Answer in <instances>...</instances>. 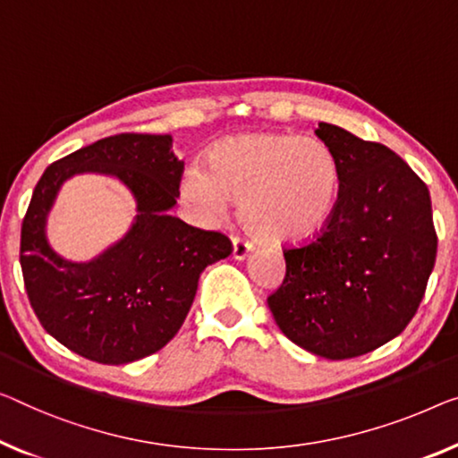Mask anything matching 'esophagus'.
Here are the masks:
<instances>
[{
	"label": "esophagus",
	"instance_id": "34e87169",
	"mask_svg": "<svg viewBox=\"0 0 458 458\" xmlns=\"http://www.w3.org/2000/svg\"><path fill=\"white\" fill-rule=\"evenodd\" d=\"M252 249H255L252 247V242H249L247 238H242V236H236L234 241H232V255H234V259H238V261L247 259Z\"/></svg>",
	"mask_w": 458,
	"mask_h": 458
}]
</instances>
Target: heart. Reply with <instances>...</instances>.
Masks as SVG:
<instances>
[{"mask_svg":"<svg viewBox=\"0 0 458 458\" xmlns=\"http://www.w3.org/2000/svg\"><path fill=\"white\" fill-rule=\"evenodd\" d=\"M339 166L325 143L290 133H247L217 143L209 168L191 164L181 193L195 214L217 222L228 201L261 241L306 242L327 228L339 203Z\"/></svg>","mask_w":458,"mask_h":458,"instance_id":"obj_1","label":"heart"}]
</instances>
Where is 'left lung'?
<instances>
[{
	"mask_svg": "<svg viewBox=\"0 0 458 458\" xmlns=\"http://www.w3.org/2000/svg\"><path fill=\"white\" fill-rule=\"evenodd\" d=\"M315 133L337 160L339 203L317 241L284 252L285 279L267 304L292 344L347 360L401 335L438 241L429 191L403 158L331 123Z\"/></svg>",
	"mask_w": 458,
	"mask_h": 458,
	"instance_id": "8db88e82",
	"label": "left lung"
}]
</instances>
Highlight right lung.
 <instances>
[{
	"label": "right lung",
	"mask_w": 458,
	"mask_h": 458,
	"mask_svg": "<svg viewBox=\"0 0 458 458\" xmlns=\"http://www.w3.org/2000/svg\"><path fill=\"white\" fill-rule=\"evenodd\" d=\"M182 160L173 135L121 133L53 162L34 187L20 238L26 294L45 331L98 364H129L162 350L179 333L208 265L226 259L220 232L170 216ZM78 174L119 180L136 201L132 226L88 262L59 256L46 222L60 187Z\"/></svg>",
	"instance_id": "add662e5"
}]
</instances>
